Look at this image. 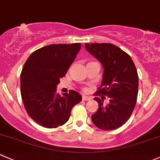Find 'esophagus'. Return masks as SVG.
Masks as SVG:
<instances>
[{"instance_id": "esophagus-1", "label": "esophagus", "mask_w": 160, "mask_h": 160, "mask_svg": "<svg viewBox=\"0 0 160 160\" xmlns=\"http://www.w3.org/2000/svg\"><path fill=\"white\" fill-rule=\"evenodd\" d=\"M82 99H83V100H84V101H89L91 98H90V97H87V96L83 95V97H82Z\"/></svg>"}]
</instances>
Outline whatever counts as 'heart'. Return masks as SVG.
Instances as JSON below:
<instances>
[{
  "label": "heart",
  "instance_id": "heart-1",
  "mask_svg": "<svg viewBox=\"0 0 160 160\" xmlns=\"http://www.w3.org/2000/svg\"><path fill=\"white\" fill-rule=\"evenodd\" d=\"M90 63H91V62H90Z\"/></svg>",
  "mask_w": 160,
  "mask_h": 160
}]
</instances>
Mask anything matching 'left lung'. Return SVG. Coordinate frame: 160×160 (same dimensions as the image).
I'll return each mask as SVG.
<instances>
[{"label":"left lung","instance_id":"1","mask_svg":"<svg viewBox=\"0 0 160 160\" xmlns=\"http://www.w3.org/2000/svg\"><path fill=\"white\" fill-rule=\"evenodd\" d=\"M88 52L101 63L103 74L101 86L94 97L99 108L91 117L96 127L103 130L116 129L126 123L137 103L139 77L133 61L126 52L107 43H85ZM103 95L110 98L104 105Z\"/></svg>","mask_w":160,"mask_h":160}]
</instances>
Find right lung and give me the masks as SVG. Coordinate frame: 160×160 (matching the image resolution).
I'll use <instances>...</instances> for the list:
<instances>
[{"label":"right lung","mask_w":160,"mask_h":160,"mask_svg":"<svg viewBox=\"0 0 160 160\" xmlns=\"http://www.w3.org/2000/svg\"><path fill=\"white\" fill-rule=\"evenodd\" d=\"M80 48L79 43L48 45L33 52L24 63L21 73L22 101L32 120L45 128L66 123L72 108L82 100L74 90L63 96L56 92Z\"/></svg>","instance_id":"obj_1"}]
</instances>
